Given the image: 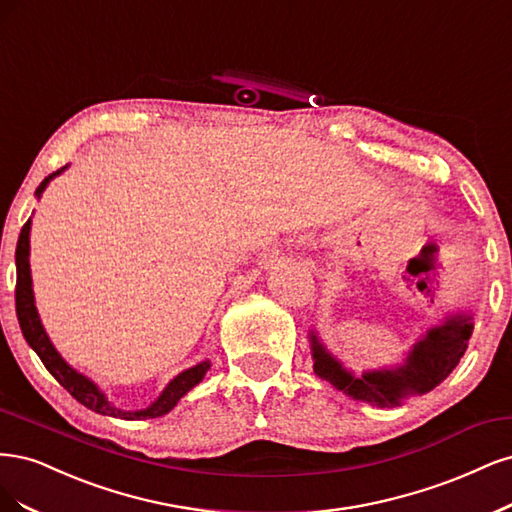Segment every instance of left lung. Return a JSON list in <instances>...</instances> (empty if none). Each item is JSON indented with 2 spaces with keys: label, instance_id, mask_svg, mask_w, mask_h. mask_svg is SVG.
Segmentation results:
<instances>
[{
  "label": "left lung",
  "instance_id": "left-lung-1",
  "mask_svg": "<svg viewBox=\"0 0 512 512\" xmlns=\"http://www.w3.org/2000/svg\"><path fill=\"white\" fill-rule=\"evenodd\" d=\"M472 312L455 310L438 325L410 346L404 361L391 368L351 372L342 361L329 353L321 342L317 329H310V351L315 361V374L321 381L332 383L338 391L357 402H366L378 408L402 406L410 395H423L438 387L447 378L468 349L472 336Z\"/></svg>",
  "mask_w": 512,
  "mask_h": 512
}]
</instances>
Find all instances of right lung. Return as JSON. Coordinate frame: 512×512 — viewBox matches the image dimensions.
<instances>
[{
    "label": "right lung",
    "mask_w": 512,
    "mask_h": 512,
    "mask_svg": "<svg viewBox=\"0 0 512 512\" xmlns=\"http://www.w3.org/2000/svg\"><path fill=\"white\" fill-rule=\"evenodd\" d=\"M68 170V166L53 172L51 176H46L40 187L36 189V197L40 200L44 189L48 187V183L55 176H59L61 172ZM29 232H31V219L23 225L21 236H19V244H16V317H19V325L21 332L27 340V344L38 353V357L42 359V364L46 366V370L51 372L59 385L63 389H68L72 398H76L82 406H87L89 410L97 412V415H106V417H117V419H127V421H142V419H155V417H163L180 402L183 395H187L197 383H202V378L206 376V372L210 370V359L200 361L193 368H187L180 372L178 376H174L172 381L166 385L159 393V398L155 402L148 404L146 408L140 410H125L114 406L106 393L97 387L91 378H87L85 374H80L78 370H74L68 361H65L59 351L55 349V344L48 338L46 329L42 325V319L38 315L36 308V298H34V283H31V268H29Z\"/></svg>",
    "instance_id": "obj_1"
}]
</instances>
